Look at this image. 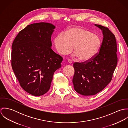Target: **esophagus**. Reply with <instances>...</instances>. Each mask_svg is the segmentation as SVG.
<instances>
[{"label": "esophagus", "instance_id": "obj_1", "mask_svg": "<svg viewBox=\"0 0 128 128\" xmlns=\"http://www.w3.org/2000/svg\"><path fill=\"white\" fill-rule=\"evenodd\" d=\"M68 63L70 64H72V60H68Z\"/></svg>", "mask_w": 128, "mask_h": 128}]
</instances>
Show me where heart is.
Listing matches in <instances>:
<instances>
[{
  "label": "heart",
  "mask_w": 128,
  "mask_h": 128,
  "mask_svg": "<svg viewBox=\"0 0 128 128\" xmlns=\"http://www.w3.org/2000/svg\"><path fill=\"white\" fill-rule=\"evenodd\" d=\"M102 44L101 37L90 30L82 27H72L54 39L57 51L66 55L74 51L73 56L82 62L92 60L99 52Z\"/></svg>",
  "instance_id": "obj_1"
}]
</instances>
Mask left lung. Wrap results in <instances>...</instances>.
Listing matches in <instances>:
<instances>
[{"label":"left lung","mask_w":128,"mask_h":128,"mask_svg":"<svg viewBox=\"0 0 128 128\" xmlns=\"http://www.w3.org/2000/svg\"><path fill=\"white\" fill-rule=\"evenodd\" d=\"M103 34L99 53L86 63H74L73 86L83 96H92L102 91L110 82L117 64V43L114 35L107 28L98 24Z\"/></svg>","instance_id":"1"}]
</instances>
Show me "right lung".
Wrapping results in <instances>:
<instances>
[{
  "mask_svg": "<svg viewBox=\"0 0 128 128\" xmlns=\"http://www.w3.org/2000/svg\"><path fill=\"white\" fill-rule=\"evenodd\" d=\"M55 28L49 22L30 24L19 32L12 44L13 72L21 87L34 96L49 91L54 72L61 68L62 58L51 49Z\"/></svg>",
  "mask_w": 128,
  "mask_h": 128,
  "instance_id": "right-lung-1",
  "label": "right lung"
}]
</instances>
